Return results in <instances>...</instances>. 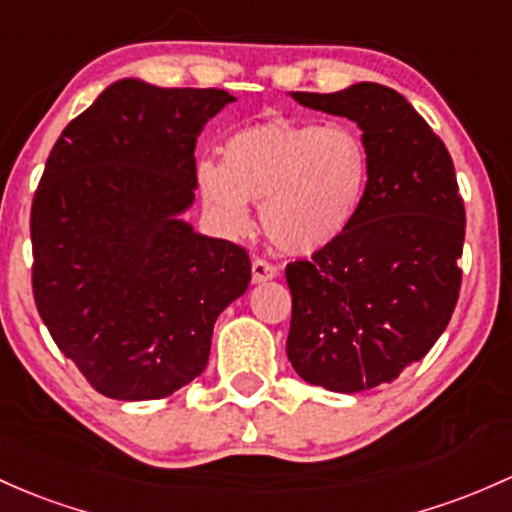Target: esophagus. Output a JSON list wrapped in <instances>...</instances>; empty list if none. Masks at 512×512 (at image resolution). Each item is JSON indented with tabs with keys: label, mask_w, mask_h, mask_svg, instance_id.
<instances>
[{
	"label": "esophagus",
	"mask_w": 512,
	"mask_h": 512,
	"mask_svg": "<svg viewBox=\"0 0 512 512\" xmlns=\"http://www.w3.org/2000/svg\"><path fill=\"white\" fill-rule=\"evenodd\" d=\"M278 276V268L273 263L263 261V258H254L251 261V280L254 283H266V280H273Z\"/></svg>",
	"instance_id": "34e87169"
}]
</instances>
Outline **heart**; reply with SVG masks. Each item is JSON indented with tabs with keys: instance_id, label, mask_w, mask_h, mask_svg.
Here are the masks:
<instances>
[{
	"instance_id": "heart-1",
	"label": "heart",
	"mask_w": 512,
	"mask_h": 512,
	"mask_svg": "<svg viewBox=\"0 0 512 512\" xmlns=\"http://www.w3.org/2000/svg\"><path fill=\"white\" fill-rule=\"evenodd\" d=\"M197 183L229 232L249 227V202H261L268 241L307 256L354 227L371 185V153L351 126L273 119L229 136L224 163L202 161Z\"/></svg>"
}]
</instances>
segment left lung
I'll return each mask as SVG.
<instances>
[{
  "mask_svg": "<svg viewBox=\"0 0 512 512\" xmlns=\"http://www.w3.org/2000/svg\"><path fill=\"white\" fill-rule=\"evenodd\" d=\"M290 95L359 124L371 153V185L354 227L285 268L290 364L312 386L359 393L393 383L452 320L464 200L447 146L395 90L359 82L332 95Z\"/></svg>",
  "mask_w": 512,
  "mask_h": 512,
  "instance_id": "1",
  "label": "left lung"
}]
</instances>
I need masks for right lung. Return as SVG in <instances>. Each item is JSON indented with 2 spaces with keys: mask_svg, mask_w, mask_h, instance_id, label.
<instances>
[{
  "mask_svg": "<svg viewBox=\"0 0 512 512\" xmlns=\"http://www.w3.org/2000/svg\"><path fill=\"white\" fill-rule=\"evenodd\" d=\"M229 92L109 85L63 129L31 205V285L58 349L97 393L158 400L205 371L219 312L246 293L244 246L180 219L195 144Z\"/></svg>",
  "mask_w": 512,
  "mask_h": 512,
  "instance_id": "right-lung-1",
  "label": "right lung"
}]
</instances>
